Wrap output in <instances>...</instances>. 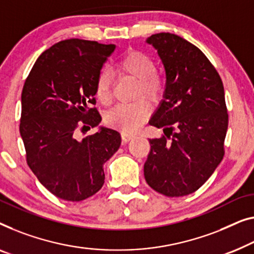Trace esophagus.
<instances>
[{"label": "esophagus", "mask_w": 254, "mask_h": 254, "mask_svg": "<svg viewBox=\"0 0 254 254\" xmlns=\"http://www.w3.org/2000/svg\"><path fill=\"white\" fill-rule=\"evenodd\" d=\"M121 137H123L124 143H127V142H129L130 139H133L135 137V135L129 134V133H125V131H123V133H121Z\"/></svg>", "instance_id": "esophagus-1"}]
</instances>
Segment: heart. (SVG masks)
Masks as SVG:
<instances>
[{
	"label": "heart",
	"mask_w": 254,
	"mask_h": 254,
	"mask_svg": "<svg viewBox=\"0 0 254 254\" xmlns=\"http://www.w3.org/2000/svg\"><path fill=\"white\" fill-rule=\"evenodd\" d=\"M121 72L137 80L136 95H143L156 101L163 93V80L154 72L156 65L152 58L141 51H129L118 63ZM112 74L109 69H102L96 80V96L102 103H109L112 93ZM150 106L144 100L119 103L106 113V124L120 128L125 133H133L144 124L149 117Z\"/></svg>",
	"instance_id": "heart-1"
}]
</instances>
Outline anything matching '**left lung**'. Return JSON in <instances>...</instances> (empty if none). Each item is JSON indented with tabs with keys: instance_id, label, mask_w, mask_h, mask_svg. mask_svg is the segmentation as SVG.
<instances>
[{
	"instance_id": "obj_1",
	"label": "left lung",
	"mask_w": 254,
	"mask_h": 254,
	"mask_svg": "<svg viewBox=\"0 0 254 254\" xmlns=\"http://www.w3.org/2000/svg\"><path fill=\"white\" fill-rule=\"evenodd\" d=\"M146 43L166 73L164 98L149 124L163 129L149 138L144 178L157 192L181 197L198 190L225 156L228 113L222 80L207 57L181 36L158 33Z\"/></svg>"
}]
</instances>
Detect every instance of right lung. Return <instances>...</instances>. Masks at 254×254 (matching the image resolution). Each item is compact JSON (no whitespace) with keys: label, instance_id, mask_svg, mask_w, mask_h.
<instances>
[{"label":"right lung","instance_id":"right-lung-1","mask_svg":"<svg viewBox=\"0 0 254 254\" xmlns=\"http://www.w3.org/2000/svg\"><path fill=\"white\" fill-rule=\"evenodd\" d=\"M115 45L69 39L40 55L21 93L20 136L27 165L55 196L80 201L104 185L103 165L121 144L119 131L101 127L76 139V130L101 123L96 80Z\"/></svg>","mask_w":254,"mask_h":254}]
</instances>
